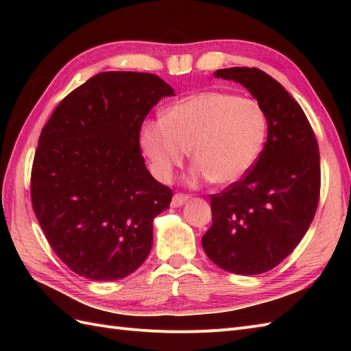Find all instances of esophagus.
Masks as SVG:
<instances>
[{"label":"esophagus","instance_id":"obj_1","mask_svg":"<svg viewBox=\"0 0 351 351\" xmlns=\"http://www.w3.org/2000/svg\"><path fill=\"white\" fill-rule=\"evenodd\" d=\"M187 199H189V196L184 195V193H176L174 197H173V200H171V206L180 208V206L186 204Z\"/></svg>","mask_w":351,"mask_h":351}]
</instances>
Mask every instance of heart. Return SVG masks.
I'll return each instance as SVG.
<instances>
[{"mask_svg":"<svg viewBox=\"0 0 351 351\" xmlns=\"http://www.w3.org/2000/svg\"><path fill=\"white\" fill-rule=\"evenodd\" d=\"M267 117L258 102L224 92H202L146 119L139 141L152 174L162 183L183 165L189 149L196 161L190 184L214 180L237 183L256 162L267 137Z\"/></svg>","mask_w":351,"mask_h":351,"instance_id":"heart-1","label":"heart"}]
</instances>
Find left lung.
Returning a JSON list of instances; mask_svg holds the SVG:
<instances>
[{
    "instance_id": "1",
    "label": "left lung",
    "mask_w": 351,
    "mask_h": 351,
    "mask_svg": "<svg viewBox=\"0 0 351 351\" xmlns=\"http://www.w3.org/2000/svg\"><path fill=\"white\" fill-rule=\"evenodd\" d=\"M214 74L253 95L268 137L250 171L210 195L212 226L202 246L219 268L256 275L289 256L311 226L321 193L319 147L300 105L269 74L254 67Z\"/></svg>"
}]
</instances>
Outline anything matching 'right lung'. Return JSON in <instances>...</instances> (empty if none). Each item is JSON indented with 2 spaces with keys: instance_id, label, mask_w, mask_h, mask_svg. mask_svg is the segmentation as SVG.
I'll return each instance as SVG.
<instances>
[{
  "instance_id": "1",
  "label": "right lung",
  "mask_w": 351,
  "mask_h": 351,
  "mask_svg": "<svg viewBox=\"0 0 351 351\" xmlns=\"http://www.w3.org/2000/svg\"><path fill=\"white\" fill-rule=\"evenodd\" d=\"M173 88L151 73L105 71L62 99L39 136L32 206L49 246L95 281L134 272L149 254L154 218L171 189L149 174L141 125Z\"/></svg>"
}]
</instances>
